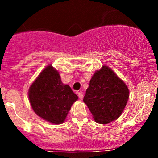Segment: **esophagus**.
<instances>
[{
    "label": "esophagus",
    "mask_w": 158,
    "mask_h": 158,
    "mask_svg": "<svg viewBox=\"0 0 158 158\" xmlns=\"http://www.w3.org/2000/svg\"><path fill=\"white\" fill-rule=\"evenodd\" d=\"M77 94H78V96H79V99H83V94L81 93V91L78 92Z\"/></svg>",
    "instance_id": "34e87169"
}]
</instances>
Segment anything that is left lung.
Returning <instances> with one entry per match:
<instances>
[{
	"label": "left lung",
	"mask_w": 158,
	"mask_h": 158,
	"mask_svg": "<svg viewBox=\"0 0 158 158\" xmlns=\"http://www.w3.org/2000/svg\"><path fill=\"white\" fill-rule=\"evenodd\" d=\"M129 97V90L110 68L103 65L90 80L83 101L94 120L107 124L120 117Z\"/></svg>",
	"instance_id": "left-lung-1"
}]
</instances>
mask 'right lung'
<instances>
[{
  "mask_svg": "<svg viewBox=\"0 0 158 158\" xmlns=\"http://www.w3.org/2000/svg\"><path fill=\"white\" fill-rule=\"evenodd\" d=\"M29 100L39 117L52 124L64 122L71 106L78 99L70 87L61 82L51 64L45 68L29 88Z\"/></svg>",
  "mask_w": 158,
  "mask_h": 158,
  "instance_id": "right-lung-1",
  "label": "right lung"
}]
</instances>
